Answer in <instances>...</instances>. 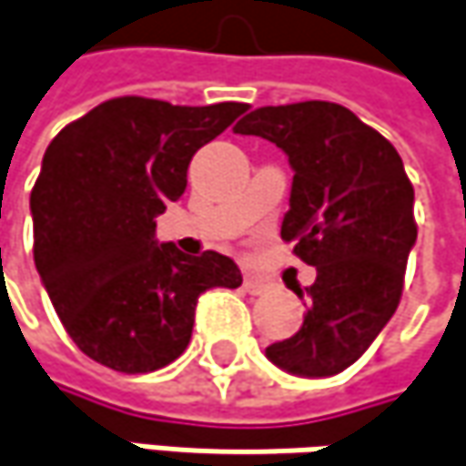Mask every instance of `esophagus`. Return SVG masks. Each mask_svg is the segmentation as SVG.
Wrapping results in <instances>:
<instances>
[{
	"mask_svg": "<svg viewBox=\"0 0 466 466\" xmlns=\"http://www.w3.org/2000/svg\"><path fill=\"white\" fill-rule=\"evenodd\" d=\"M244 291L251 293V296H259V293L268 291V286H265V280H259V278H254V275H246Z\"/></svg>",
	"mask_w": 466,
	"mask_h": 466,
	"instance_id": "34e87169",
	"label": "esophagus"
}]
</instances>
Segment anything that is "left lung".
Segmentation results:
<instances>
[{"label":"left lung","mask_w":466,"mask_h":466,"mask_svg":"<svg viewBox=\"0 0 466 466\" xmlns=\"http://www.w3.org/2000/svg\"><path fill=\"white\" fill-rule=\"evenodd\" d=\"M236 133L272 141L293 170L280 225L293 254L317 268L301 328L268 360L301 378H330L370 349L393 317L411 246L414 188L393 144L333 102L259 106Z\"/></svg>","instance_id":"left-lung-1"}]
</instances>
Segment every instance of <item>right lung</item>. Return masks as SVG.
I'll list each match as a JSON object with an SVG mask.
<instances>
[{"label":"right lung","instance_id":"obj_1","mask_svg":"<svg viewBox=\"0 0 466 466\" xmlns=\"http://www.w3.org/2000/svg\"><path fill=\"white\" fill-rule=\"evenodd\" d=\"M241 112V102L120 96L49 144L31 191L34 259L86 357L128 375L154 372L186 351L201 293L241 286L230 257H188L154 236L157 218L186 191L191 157Z\"/></svg>","mask_w":466,"mask_h":466}]
</instances>
